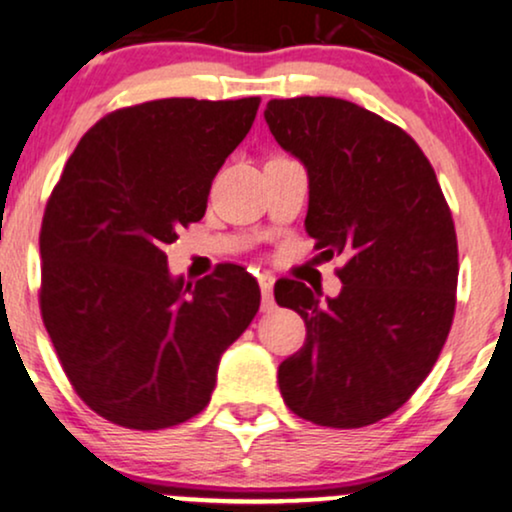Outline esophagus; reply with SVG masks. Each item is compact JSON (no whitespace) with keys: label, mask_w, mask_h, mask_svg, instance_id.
I'll return each mask as SVG.
<instances>
[{"label":"esophagus","mask_w":512,"mask_h":512,"mask_svg":"<svg viewBox=\"0 0 512 512\" xmlns=\"http://www.w3.org/2000/svg\"><path fill=\"white\" fill-rule=\"evenodd\" d=\"M260 281V290H262V309L264 312H271L274 309V281L276 278L271 274H260L257 276Z\"/></svg>","instance_id":"1"}]
</instances>
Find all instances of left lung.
Segmentation results:
<instances>
[{
	"label": "left lung",
	"instance_id": "left-lung-1",
	"mask_svg": "<svg viewBox=\"0 0 512 512\" xmlns=\"http://www.w3.org/2000/svg\"><path fill=\"white\" fill-rule=\"evenodd\" d=\"M264 120L307 170L314 248L347 255L338 297L321 302L297 281L274 288L307 326L278 366L281 397L316 425L364 428L406 404L442 352L456 307L454 219L416 141L357 103L274 99Z\"/></svg>",
	"mask_w": 512,
	"mask_h": 512
}]
</instances>
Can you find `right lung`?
<instances>
[{
    "label": "right lung",
    "instance_id": "1",
    "mask_svg": "<svg viewBox=\"0 0 512 512\" xmlns=\"http://www.w3.org/2000/svg\"><path fill=\"white\" fill-rule=\"evenodd\" d=\"M260 99H160L120 108L80 139L42 219V319L84 404L163 430L210 404L219 359L255 319L260 286L222 264L191 286L165 245L200 222Z\"/></svg>",
    "mask_w": 512,
    "mask_h": 512
}]
</instances>
